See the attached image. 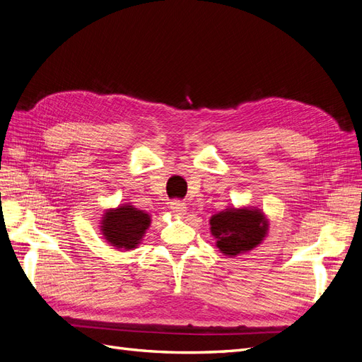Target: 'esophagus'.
Returning <instances> with one entry per match:
<instances>
[{"instance_id":"esophagus-1","label":"esophagus","mask_w":362,"mask_h":362,"mask_svg":"<svg viewBox=\"0 0 362 362\" xmlns=\"http://www.w3.org/2000/svg\"><path fill=\"white\" fill-rule=\"evenodd\" d=\"M170 211H172L173 216L182 217L185 213H187V206H185L184 202L173 201V202H170Z\"/></svg>"}]
</instances>
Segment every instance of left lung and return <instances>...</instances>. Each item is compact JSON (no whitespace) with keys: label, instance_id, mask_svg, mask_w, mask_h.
I'll return each mask as SVG.
<instances>
[{"label":"left lung","instance_id":"obj_1","mask_svg":"<svg viewBox=\"0 0 362 362\" xmlns=\"http://www.w3.org/2000/svg\"><path fill=\"white\" fill-rule=\"evenodd\" d=\"M210 231L225 257H237L255 249L269 231V218L257 206H228L213 214Z\"/></svg>","mask_w":362,"mask_h":362}]
</instances>
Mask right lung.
I'll return each instance as SVG.
<instances>
[{
	"label": "right lung",
	"instance_id": "right-lung-1",
	"mask_svg": "<svg viewBox=\"0 0 362 362\" xmlns=\"http://www.w3.org/2000/svg\"><path fill=\"white\" fill-rule=\"evenodd\" d=\"M151 225V216L131 204H122L104 211L100 229L105 242L116 249L133 250Z\"/></svg>",
	"mask_w": 362,
	"mask_h": 362
}]
</instances>
